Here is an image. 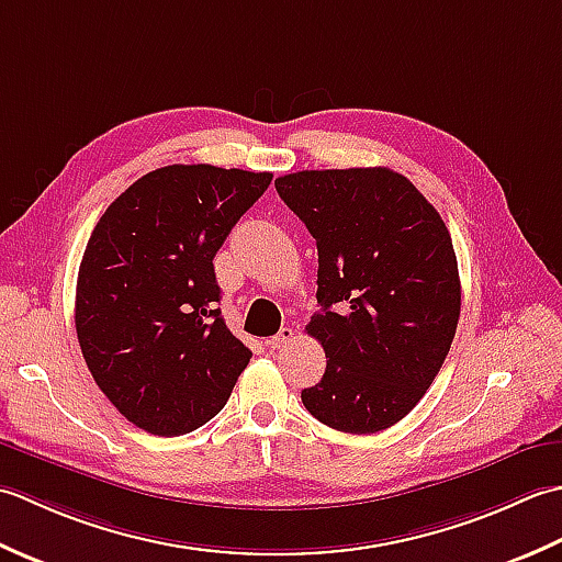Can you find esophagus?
Segmentation results:
<instances>
[{"label": "esophagus", "mask_w": 562, "mask_h": 562, "mask_svg": "<svg viewBox=\"0 0 562 562\" xmlns=\"http://www.w3.org/2000/svg\"><path fill=\"white\" fill-rule=\"evenodd\" d=\"M293 339H295L293 329H291V327H283L277 337H271V339H269V347H271V349H285V347L291 345Z\"/></svg>", "instance_id": "esophagus-1"}]
</instances>
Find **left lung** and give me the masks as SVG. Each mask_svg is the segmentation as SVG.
Here are the masks:
<instances>
[{
    "mask_svg": "<svg viewBox=\"0 0 562 562\" xmlns=\"http://www.w3.org/2000/svg\"><path fill=\"white\" fill-rule=\"evenodd\" d=\"M317 243V303L307 323L325 349L305 409L347 434L403 419L437 378L461 315L451 235L415 184L387 167L305 169L277 179Z\"/></svg>",
    "mask_w": 562,
    "mask_h": 562,
    "instance_id": "left-lung-1",
    "label": "left lung"
}]
</instances>
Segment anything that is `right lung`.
I'll use <instances>...</instances> for the list:
<instances>
[{
	"label": "right lung",
	"instance_id": "right-lung-1",
	"mask_svg": "<svg viewBox=\"0 0 562 562\" xmlns=\"http://www.w3.org/2000/svg\"><path fill=\"white\" fill-rule=\"evenodd\" d=\"M269 171L155 169L113 201L77 277L87 369L121 415L157 437L213 419L251 351L221 317L213 257L271 184Z\"/></svg>",
	"mask_w": 562,
	"mask_h": 562
}]
</instances>
